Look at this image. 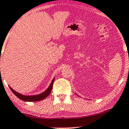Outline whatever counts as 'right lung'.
<instances>
[{"label":"right lung","instance_id":"1","mask_svg":"<svg viewBox=\"0 0 129 129\" xmlns=\"http://www.w3.org/2000/svg\"><path fill=\"white\" fill-rule=\"evenodd\" d=\"M54 79H53L52 82H51V84L50 85L49 87L48 88V89L46 90V91H44V93H41V94H38V95H35V96H23L22 94H20V93H18L16 92V91H14V90L12 89V88L10 87V89H11V91H13V93H14V94L19 98L20 100L24 101H41L44 100L50 94V93H51V90H52L53 88V82H54Z\"/></svg>","mask_w":129,"mask_h":129}]
</instances>
